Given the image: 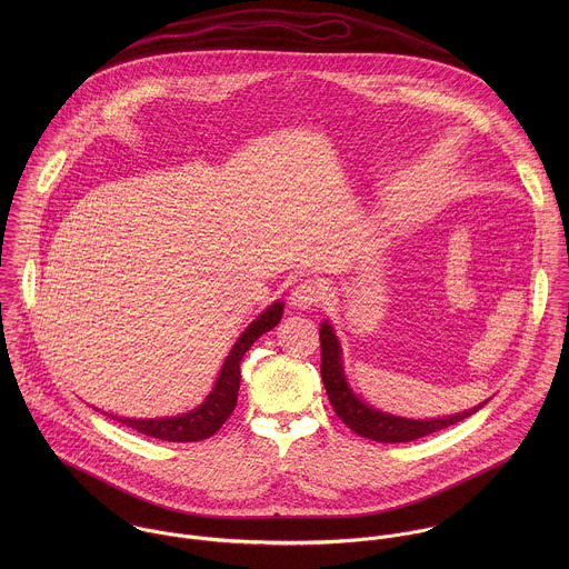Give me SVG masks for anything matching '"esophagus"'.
<instances>
[{
    "label": "esophagus",
    "instance_id": "esophagus-1",
    "mask_svg": "<svg viewBox=\"0 0 569 569\" xmlns=\"http://www.w3.org/2000/svg\"><path fill=\"white\" fill-rule=\"evenodd\" d=\"M325 298V291L318 282L313 280H302L293 287L291 291V305L296 309H311V307H318V302Z\"/></svg>",
    "mask_w": 569,
    "mask_h": 569
}]
</instances>
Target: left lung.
Here are the masks:
<instances>
[{
    "label": "left lung",
    "instance_id": "obj_1",
    "mask_svg": "<svg viewBox=\"0 0 569 569\" xmlns=\"http://www.w3.org/2000/svg\"><path fill=\"white\" fill-rule=\"evenodd\" d=\"M320 346H322V366H320L322 370L320 372H322L328 401L335 409V413L355 433H359L363 438H370L377 442H409V440L429 436L433 431H440L449 425H456L487 406V401H485L467 411H460L453 416H442V418H429V420H411V418H401V416L379 411V409L363 403L348 388V381H346V375L341 368L343 363H341L339 339L335 337V330L328 322L320 328Z\"/></svg>",
    "mask_w": 569,
    "mask_h": 569
}]
</instances>
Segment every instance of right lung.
I'll return each instance as SVG.
<instances>
[{"mask_svg":"<svg viewBox=\"0 0 569 569\" xmlns=\"http://www.w3.org/2000/svg\"><path fill=\"white\" fill-rule=\"evenodd\" d=\"M282 302H273L267 311H262L251 325L244 328L243 335L237 339L232 346L221 375L208 395V399L199 407H194L188 413L181 416H166V418H124V416H111L113 420L144 433L158 440H168V442H197L206 440L212 433H217L223 422L230 418V413L237 407L239 399V388H241V361L244 352L251 348V343L271 330L273 326L282 320Z\"/></svg>","mask_w":569,"mask_h":569,"instance_id":"1","label":"right lung"}]
</instances>
